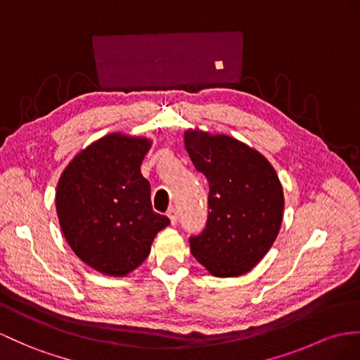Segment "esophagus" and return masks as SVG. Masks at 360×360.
Masks as SVG:
<instances>
[{"label": "esophagus", "mask_w": 360, "mask_h": 360, "mask_svg": "<svg viewBox=\"0 0 360 360\" xmlns=\"http://www.w3.org/2000/svg\"><path fill=\"white\" fill-rule=\"evenodd\" d=\"M166 215L169 217V221H171L172 226L177 224V210H175L174 207H171V209H168V212H166Z\"/></svg>", "instance_id": "1"}]
</instances>
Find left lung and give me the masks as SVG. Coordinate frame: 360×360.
I'll use <instances>...</instances> for the list:
<instances>
[{
    "label": "left lung",
    "instance_id": "1",
    "mask_svg": "<svg viewBox=\"0 0 360 360\" xmlns=\"http://www.w3.org/2000/svg\"><path fill=\"white\" fill-rule=\"evenodd\" d=\"M185 146L209 181L207 221L191 236V253L214 276L248 274L275 243L284 194L274 166L257 150L224 134L188 129Z\"/></svg>",
    "mask_w": 360,
    "mask_h": 360
}]
</instances>
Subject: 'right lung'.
I'll list each match as a JSON object with an SVG mask.
<instances>
[{
	"mask_svg": "<svg viewBox=\"0 0 360 360\" xmlns=\"http://www.w3.org/2000/svg\"><path fill=\"white\" fill-rule=\"evenodd\" d=\"M151 140L112 133L68 163L56 188V212L68 246L86 266L125 276L150 255L169 218L151 205L140 165Z\"/></svg>",
	"mask_w": 360,
	"mask_h": 360,
	"instance_id": "obj_1",
	"label": "right lung"
}]
</instances>
